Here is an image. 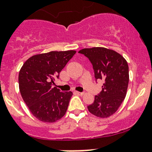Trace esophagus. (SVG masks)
<instances>
[{
    "label": "esophagus",
    "instance_id": "1",
    "mask_svg": "<svg viewBox=\"0 0 152 152\" xmlns=\"http://www.w3.org/2000/svg\"><path fill=\"white\" fill-rule=\"evenodd\" d=\"M74 94H77V95H79V96L84 95V93H82V92H79V91H74Z\"/></svg>",
    "mask_w": 152,
    "mask_h": 152
}]
</instances>
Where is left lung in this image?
<instances>
[{
  "instance_id": "8db88e82",
  "label": "left lung",
  "mask_w": 152,
  "mask_h": 152,
  "mask_svg": "<svg viewBox=\"0 0 152 152\" xmlns=\"http://www.w3.org/2000/svg\"><path fill=\"white\" fill-rule=\"evenodd\" d=\"M79 53L89 58L96 79L104 82L100 94L96 95L94 102L88 106V110L100 118L110 117L118 110L127 94V61L117 52L104 48H85Z\"/></svg>"
}]
</instances>
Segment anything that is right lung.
Listing matches in <instances>:
<instances>
[{"label":"right lung","instance_id":"right-lung-1","mask_svg":"<svg viewBox=\"0 0 152 152\" xmlns=\"http://www.w3.org/2000/svg\"><path fill=\"white\" fill-rule=\"evenodd\" d=\"M75 50L51 51L28 58L18 75L19 90L32 115L44 123H54L67 111L73 93L53 87L56 79L76 53Z\"/></svg>","mask_w":152,"mask_h":152}]
</instances>
